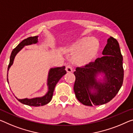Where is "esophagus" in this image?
I'll list each match as a JSON object with an SVG mask.
<instances>
[{"label":"esophagus","instance_id":"esophagus-1","mask_svg":"<svg viewBox=\"0 0 133 133\" xmlns=\"http://www.w3.org/2000/svg\"><path fill=\"white\" fill-rule=\"evenodd\" d=\"M65 70L67 72H72V68L71 65H67L65 68Z\"/></svg>","mask_w":133,"mask_h":133}]
</instances>
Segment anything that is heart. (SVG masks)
I'll return each mask as SVG.
<instances>
[{
    "label": "heart",
    "mask_w": 133,
    "mask_h": 133,
    "mask_svg": "<svg viewBox=\"0 0 133 133\" xmlns=\"http://www.w3.org/2000/svg\"><path fill=\"white\" fill-rule=\"evenodd\" d=\"M99 50V43L95 38H83L69 47L67 52L75 55L73 62L78 66L90 64L96 58Z\"/></svg>",
    "instance_id": "heart-1"
}]
</instances>
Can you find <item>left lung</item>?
<instances>
[{"instance_id":"left-lung-1","label":"left lung","mask_w":133,"mask_h":133,"mask_svg":"<svg viewBox=\"0 0 133 133\" xmlns=\"http://www.w3.org/2000/svg\"><path fill=\"white\" fill-rule=\"evenodd\" d=\"M103 55L95 62L77 67L74 74V90L78 101L86 106L103 105L111 101L123 83V58L118 41L112 37L108 39L102 52ZM99 73H103V81H97Z\"/></svg>"}]
</instances>
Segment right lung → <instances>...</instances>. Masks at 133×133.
Instances as JSON below:
<instances>
[{
	"label": "right lung",
	"instance_id": "obj_1",
	"mask_svg": "<svg viewBox=\"0 0 133 133\" xmlns=\"http://www.w3.org/2000/svg\"><path fill=\"white\" fill-rule=\"evenodd\" d=\"M38 42V36L34 37H29L25 38L14 49L11 53V56H10L9 64L8 65V72L9 71L10 67L13 64L14 58L18 52L21 50L22 48L25 46L30 45L32 44H36ZM65 66L62 67H57V68H51L49 70L48 74V83L47 85L48 86V91L44 96L41 97H36L32 98V99H18V101L21 102V103L24 104V105L31 106V107H39V106H43L51 101L54 94L55 87L56 86V84L58 83L59 80L66 74V71H65ZM8 77V75H7ZM7 81L8 82V79L7 78Z\"/></svg>",
	"mask_w": 133,
	"mask_h": 133
}]
</instances>
